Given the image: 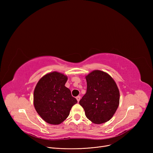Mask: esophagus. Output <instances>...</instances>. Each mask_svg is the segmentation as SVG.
Wrapping results in <instances>:
<instances>
[{"mask_svg":"<svg viewBox=\"0 0 153 153\" xmlns=\"http://www.w3.org/2000/svg\"><path fill=\"white\" fill-rule=\"evenodd\" d=\"M76 99H77V102H79V100H80V99H81V97H80V96H77V97H76Z\"/></svg>","mask_w":153,"mask_h":153,"instance_id":"esophagus-1","label":"esophagus"}]
</instances>
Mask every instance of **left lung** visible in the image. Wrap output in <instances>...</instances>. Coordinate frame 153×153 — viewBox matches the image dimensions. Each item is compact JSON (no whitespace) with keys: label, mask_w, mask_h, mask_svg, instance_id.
Here are the masks:
<instances>
[{"label":"left lung","mask_w":153,"mask_h":153,"mask_svg":"<svg viewBox=\"0 0 153 153\" xmlns=\"http://www.w3.org/2000/svg\"><path fill=\"white\" fill-rule=\"evenodd\" d=\"M87 92L79 101L86 117L95 124L105 123L115 114L120 102L118 88L106 72L95 70L85 76Z\"/></svg>","instance_id":"1"}]
</instances>
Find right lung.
<instances>
[{
    "label": "right lung",
    "mask_w": 153,
    "mask_h": 153,
    "mask_svg": "<svg viewBox=\"0 0 153 153\" xmlns=\"http://www.w3.org/2000/svg\"><path fill=\"white\" fill-rule=\"evenodd\" d=\"M68 77L58 72H50L39 80L33 94L34 107L48 123L59 125L69 115L77 101L65 86Z\"/></svg>",
    "instance_id": "add662e5"
}]
</instances>
